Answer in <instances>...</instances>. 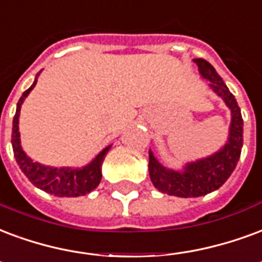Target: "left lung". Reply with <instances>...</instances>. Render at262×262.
Segmentation results:
<instances>
[{
  "label": "left lung",
  "instance_id": "1",
  "mask_svg": "<svg viewBox=\"0 0 262 262\" xmlns=\"http://www.w3.org/2000/svg\"><path fill=\"white\" fill-rule=\"evenodd\" d=\"M194 62L201 77L210 82L212 92L228 105L232 121L228 141L220 151L203 160L187 162L182 170L168 169L161 165L152 151H148V172L156 189L161 193L185 199L200 197L220 189L237 165L243 147V118L236 98L210 62L203 58H197Z\"/></svg>",
  "mask_w": 262,
  "mask_h": 262
}]
</instances>
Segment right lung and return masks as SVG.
Listing matches in <instances>:
<instances>
[{
	"mask_svg": "<svg viewBox=\"0 0 262 262\" xmlns=\"http://www.w3.org/2000/svg\"><path fill=\"white\" fill-rule=\"evenodd\" d=\"M38 72L34 79V83L29 87L26 92L23 93L22 97L19 98L16 105V114L13 116L12 122V148L13 156L16 158V162L22 172L26 175L33 185L41 189L46 193L58 195V197H79L90 193L96 189L101 182V165L104 162L106 152L110 151L111 146L105 147L104 150L94 158V160L87 164L83 168H54V166L41 165L40 162L33 161L30 157L26 156V152L22 150L20 146V133H19V114L20 108L25 101V98L32 92L36 83H37Z\"/></svg>",
	"mask_w": 262,
	"mask_h": 262,
	"instance_id": "add662e5",
	"label": "right lung"
}]
</instances>
